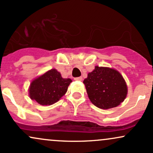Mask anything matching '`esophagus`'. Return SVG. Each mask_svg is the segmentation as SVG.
<instances>
[{"label":"esophagus","mask_w":153,"mask_h":153,"mask_svg":"<svg viewBox=\"0 0 153 153\" xmlns=\"http://www.w3.org/2000/svg\"><path fill=\"white\" fill-rule=\"evenodd\" d=\"M74 80H78V81H82V77H78V78H75Z\"/></svg>","instance_id":"34e87169"}]
</instances>
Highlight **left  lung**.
<instances>
[{
	"instance_id": "1",
	"label": "left lung",
	"mask_w": 153,
	"mask_h": 153,
	"mask_svg": "<svg viewBox=\"0 0 153 153\" xmlns=\"http://www.w3.org/2000/svg\"><path fill=\"white\" fill-rule=\"evenodd\" d=\"M87 94L93 104L102 109L119 106L126 99L127 86L119 71L96 66L83 80Z\"/></svg>"
}]
</instances>
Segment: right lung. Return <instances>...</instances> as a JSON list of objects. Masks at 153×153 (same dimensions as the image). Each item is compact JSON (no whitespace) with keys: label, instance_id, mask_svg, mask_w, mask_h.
Masks as SVG:
<instances>
[{"label":"right lung","instance_id":"obj_1","mask_svg":"<svg viewBox=\"0 0 153 153\" xmlns=\"http://www.w3.org/2000/svg\"><path fill=\"white\" fill-rule=\"evenodd\" d=\"M71 82V79L62 78L60 73L52 69L31 82L29 97L42 106L52 105L65 94Z\"/></svg>","mask_w":153,"mask_h":153}]
</instances>
